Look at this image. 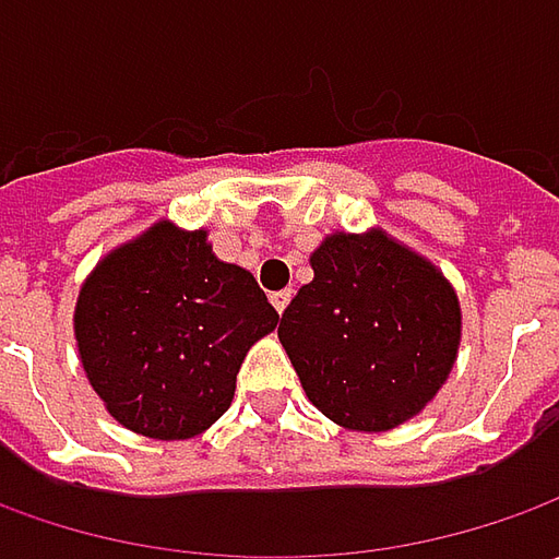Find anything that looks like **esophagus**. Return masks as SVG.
Masks as SVG:
<instances>
[{
	"mask_svg": "<svg viewBox=\"0 0 559 559\" xmlns=\"http://www.w3.org/2000/svg\"><path fill=\"white\" fill-rule=\"evenodd\" d=\"M289 301H292V289H280L270 295V305H273L280 313L286 311V305H289Z\"/></svg>",
	"mask_w": 559,
	"mask_h": 559,
	"instance_id": "1",
	"label": "esophagus"
}]
</instances>
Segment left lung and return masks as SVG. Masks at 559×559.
<instances>
[{
	"label": "left lung",
	"instance_id": "8db88e82",
	"mask_svg": "<svg viewBox=\"0 0 559 559\" xmlns=\"http://www.w3.org/2000/svg\"><path fill=\"white\" fill-rule=\"evenodd\" d=\"M280 320V342L326 417L385 432L417 417L461 345L457 295L439 270L382 233H335Z\"/></svg>",
	"mask_w": 559,
	"mask_h": 559
}]
</instances>
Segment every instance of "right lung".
<instances>
[{"instance_id":"obj_1","label":"right lung","mask_w":559,"mask_h":559,"mask_svg":"<svg viewBox=\"0 0 559 559\" xmlns=\"http://www.w3.org/2000/svg\"><path fill=\"white\" fill-rule=\"evenodd\" d=\"M280 323L248 270L204 233L152 226L80 289L76 348L108 414L148 439H192L233 401L248 348Z\"/></svg>"}]
</instances>
